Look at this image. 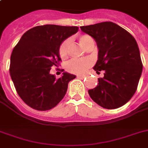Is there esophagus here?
<instances>
[{
	"mask_svg": "<svg viewBox=\"0 0 148 148\" xmlns=\"http://www.w3.org/2000/svg\"><path fill=\"white\" fill-rule=\"evenodd\" d=\"M77 77L80 79H84L85 77V76L84 75H77Z\"/></svg>",
	"mask_w": 148,
	"mask_h": 148,
	"instance_id": "obj_1",
	"label": "esophagus"
}]
</instances>
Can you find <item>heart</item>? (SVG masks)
<instances>
[{
	"mask_svg": "<svg viewBox=\"0 0 148 148\" xmlns=\"http://www.w3.org/2000/svg\"><path fill=\"white\" fill-rule=\"evenodd\" d=\"M79 42L81 43V45L83 46L84 48H87L90 42L94 41L92 38L87 34L80 36L78 38ZM70 50V40H65L61 43L59 47V54L60 57L62 59H65L68 57ZM92 60L88 58L86 59H81V60H71L67 65V69L70 73L75 74H84L88 71V70L91 67L92 65Z\"/></svg>",
	"mask_w": 148,
	"mask_h": 148,
	"instance_id": "obj_1",
	"label": "heart"
}]
</instances>
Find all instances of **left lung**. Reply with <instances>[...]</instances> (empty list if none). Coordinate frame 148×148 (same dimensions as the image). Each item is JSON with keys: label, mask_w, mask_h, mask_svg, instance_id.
Masks as SVG:
<instances>
[{"label": "left lung", "mask_w": 148, "mask_h": 148, "mask_svg": "<svg viewBox=\"0 0 148 148\" xmlns=\"http://www.w3.org/2000/svg\"><path fill=\"white\" fill-rule=\"evenodd\" d=\"M97 42L98 59L93 68L104 71L98 84L88 90L93 101L107 109H115L134 95L142 73L140 51L134 38L119 25L107 21L81 27Z\"/></svg>", "instance_id": "1"}]
</instances>
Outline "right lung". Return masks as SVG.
Wrapping results in <instances>:
<instances>
[{
    "label": "right lung",
    "mask_w": 148,
    "mask_h": 148,
    "mask_svg": "<svg viewBox=\"0 0 148 148\" xmlns=\"http://www.w3.org/2000/svg\"><path fill=\"white\" fill-rule=\"evenodd\" d=\"M78 31V27L46 24L25 32L10 56V74L20 97L29 107L47 110L60 102L74 74L63 73L60 78L50 74L59 64L61 43Z\"/></svg>",
    "instance_id": "right-lung-1"
}]
</instances>
